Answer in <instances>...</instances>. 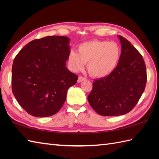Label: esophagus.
Wrapping results in <instances>:
<instances>
[{"label": "esophagus", "instance_id": "1", "mask_svg": "<svg viewBox=\"0 0 159 159\" xmlns=\"http://www.w3.org/2000/svg\"><path fill=\"white\" fill-rule=\"evenodd\" d=\"M86 80V79H85V77H83L82 76H79V78H78L77 82L78 83H80V82H82V81H83V80Z\"/></svg>", "mask_w": 159, "mask_h": 159}]
</instances>
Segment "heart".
Listing matches in <instances>:
<instances>
[{"label": "heart", "instance_id": "obj_1", "mask_svg": "<svg viewBox=\"0 0 159 159\" xmlns=\"http://www.w3.org/2000/svg\"><path fill=\"white\" fill-rule=\"evenodd\" d=\"M79 53L71 50L67 56L70 69L79 72L87 63L89 73L93 77L103 78L116 69L121 57V48L116 42L92 40L78 46Z\"/></svg>", "mask_w": 159, "mask_h": 159}]
</instances>
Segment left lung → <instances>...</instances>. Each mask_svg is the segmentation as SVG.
Wrapping results in <instances>:
<instances>
[{
  "label": "left lung",
  "mask_w": 159,
  "mask_h": 159,
  "mask_svg": "<svg viewBox=\"0 0 159 159\" xmlns=\"http://www.w3.org/2000/svg\"><path fill=\"white\" fill-rule=\"evenodd\" d=\"M121 45L120 61L112 73L94 80L87 100L100 116L126 114L136 106L147 82L142 55L129 41L118 35Z\"/></svg>",
  "instance_id": "obj_1"
}]
</instances>
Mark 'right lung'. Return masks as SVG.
Here are the masks:
<instances>
[{"label": "right lung", "instance_id": "obj_1", "mask_svg": "<svg viewBox=\"0 0 159 159\" xmlns=\"http://www.w3.org/2000/svg\"><path fill=\"white\" fill-rule=\"evenodd\" d=\"M70 39L47 36L33 40L20 50L12 66V92L20 106L33 116H53L62 107L76 74L66 66Z\"/></svg>", "mask_w": 159, "mask_h": 159}]
</instances>
